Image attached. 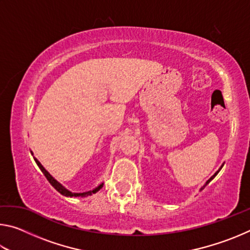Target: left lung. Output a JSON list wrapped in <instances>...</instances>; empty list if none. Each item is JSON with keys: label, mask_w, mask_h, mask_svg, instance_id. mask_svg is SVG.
Listing matches in <instances>:
<instances>
[{"label": "left lung", "mask_w": 250, "mask_h": 250, "mask_svg": "<svg viewBox=\"0 0 250 250\" xmlns=\"http://www.w3.org/2000/svg\"><path fill=\"white\" fill-rule=\"evenodd\" d=\"M223 166H224V163H223V164H222V167H219V168H218V171H217V172H215V174H214V175H213V176H210V177H209V179H208V180H207V181H206V183H205V184H204V185H203V186H202V188H201V191H202V189H203V188H205V186H206V185H207V184H208V183H209V182H210V181H211V180H213V179H214V177H215V176H216V175H217V174H218V172H219V171H221V170H222V167H223Z\"/></svg>", "instance_id": "8db88e82"}]
</instances>
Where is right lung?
I'll list each match as a JSON object with an SVG mask.
<instances>
[{
  "label": "right lung",
  "instance_id": "obj_1",
  "mask_svg": "<svg viewBox=\"0 0 250 250\" xmlns=\"http://www.w3.org/2000/svg\"><path fill=\"white\" fill-rule=\"evenodd\" d=\"M31 153H32V155H33V152L31 151ZM34 158V156H33ZM34 160H35V162H36V164L37 166H39V167L41 168V171L43 172V174L45 175V177L46 179L48 180V182L50 184H52V186L53 188L56 189L57 192H59L62 194V195H64V196H67V197H86V196H89V195H92V194H95V193H97L99 191L100 188H103V186H104V182L103 183H100L98 186H96L95 188H92V189H90V191H87V192H83V193H74V192H70L69 189H67L65 186H62L61 183H59L58 181H56L54 179V177L49 174V173L45 170V167L42 166L41 164V162L39 160H37L36 158H34Z\"/></svg>",
  "mask_w": 250,
  "mask_h": 250
}]
</instances>
